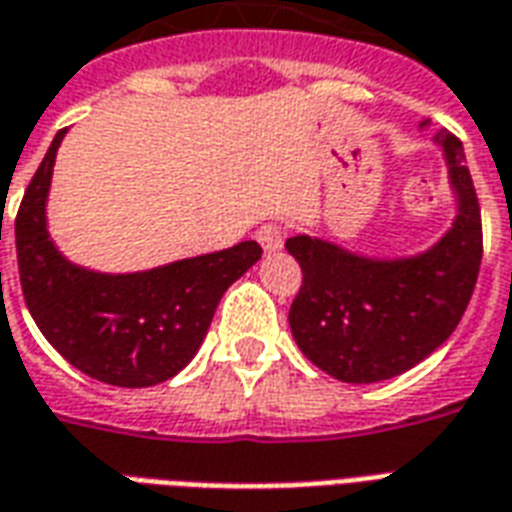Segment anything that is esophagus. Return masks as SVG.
<instances>
[{
	"instance_id": "esophagus-1",
	"label": "esophagus",
	"mask_w": 512,
	"mask_h": 512,
	"mask_svg": "<svg viewBox=\"0 0 512 512\" xmlns=\"http://www.w3.org/2000/svg\"><path fill=\"white\" fill-rule=\"evenodd\" d=\"M257 241H260V246H263L266 252H279L282 244H285V227L277 222L263 224V227L257 230Z\"/></svg>"
}]
</instances>
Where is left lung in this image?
Wrapping results in <instances>:
<instances>
[{"instance_id": "1", "label": "left lung", "mask_w": 512, "mask_h": 512, "mask_svg": "<svg viewBox=\"0 0 512 512\" xmlns=\"http://www.w3.org/2000/svg\"><path fill=\"white\" fill-rule=\"evenodd\" d=\"M425 126V123H422ZM458 202L455 222L411 257H365L315 235H293L301 282L290 332L301 354L345 384H376L428 359L461 323L483 260L480 202L458 136L436 134Z\"/></svg>"}]
</instances>
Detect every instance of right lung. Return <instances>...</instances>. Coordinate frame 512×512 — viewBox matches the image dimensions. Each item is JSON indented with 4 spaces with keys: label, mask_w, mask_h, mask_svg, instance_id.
Masks as SVG:
<instances>
[{
    "label": "right lung",
    "mask_w": 512,
    "mask_h": 512,
    "mask_svg": "<svg viewBox=\"0 0 512 512\" xmlns=\"http://www.w3.org/2000/svg\"><path fill=\"white\" fill-rule=\"evenodd\" d=\"M65 128L29 180L16 216L18 277L43 337L76 370L112 386H153L178 376L200 351L224 290L255 266L257 241L134 274L71 263L46 227L54 158Z\"/></svg>",
    "instance_id": "right-lung-1"
}]
</instances>
